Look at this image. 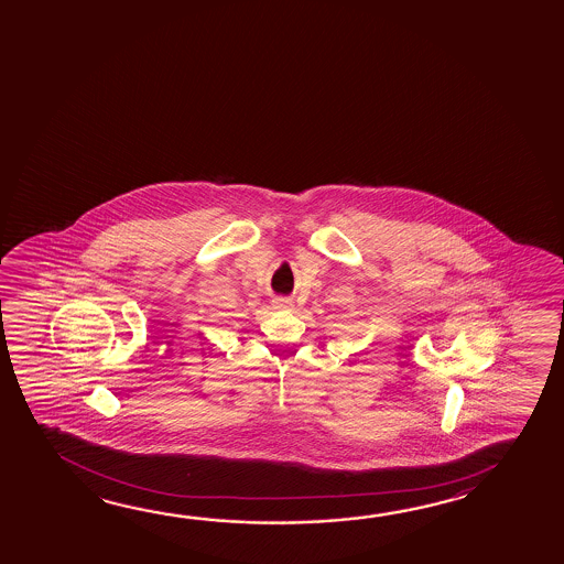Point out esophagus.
<instances>
[{
  "instance_id": "34e87169",
  "label": "esophagus",
  "mask_w": 564,
  "mask_h": 564,
  "mask_svg": "<svg viewBox=\"0 0 564 564\" xmlns=\"http://www.w3.org/2000/svg\"><path fill=\"white\" fill-rule=\"evenodd\" d=\"M273 305H275V308H281V311H289V308H293V301L286 299V296H278L273 301Z\"/></svg>"
}]
</instances>
